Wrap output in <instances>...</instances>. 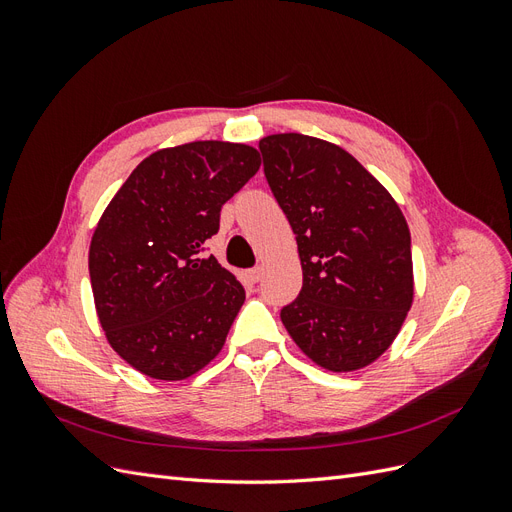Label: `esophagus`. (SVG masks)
<instances>
[{
	"label": "esophagus",
	"instance_id": "obj_1",
	"mask_svg": "<svg viewBox=\"0 0 512 512\" xmlns=\"http://www.w3.org/2000/svg\"><path fill=\"white\" fill-rule=\"evenodd\" d=\"M260 277H262V267H254V269L247 271V280L254 282V284L260 280Z\"/></svg>",
	"mask_w": 512,
	"mask_h": 512
}]
</instances>
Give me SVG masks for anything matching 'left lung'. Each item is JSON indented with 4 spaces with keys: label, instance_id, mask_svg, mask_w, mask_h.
Wrapping results in <instances>:
<instances>
[{
    "label": "left lung",
    "instance_id": "1",
    "mask_svg": "<svg viewBox=\"0 0 512 512\" xmlns=\"http://www.w3.org/2000/svg\"><path fill=\"white\" fill-rule=\"evenodd\" d=\"M258 147L303 269L299 297L282 309L284 327L322 369H363L389 350L414 301L404 213L335 143L288 132Z\"/></svg>",
    "mask_w": 512,
    "mask_h": 512
}]
</instances>
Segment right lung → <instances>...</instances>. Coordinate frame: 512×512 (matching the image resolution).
<instances>
[{"mask_svg":"<svg viewBox=\"0 0 512 512\" xmlns=\"http://www.w3.org/2000/svg\"><path fill=\"white\" fill-rule=\"evenodd\" d=\"M260 168L241 143L194 141L151 153L104 209L89 245L98 320L141 374L177 382L224 348L245 290L213 256L220 211Z\"/></svg>","mask_w":512,"mask_h":512,"instance_id":"1","label":"right lung"}]
</instances>
